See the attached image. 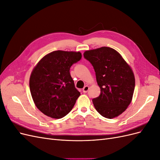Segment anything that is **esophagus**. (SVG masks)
<instances>
[{"label":"esophagus","instance_id":"esophagus-1","mask_svg":"<svg viewBox=\"0 0 160 160\" xmlns=\"http://www.w3.org/2000/svg\"><path fill=\"white\" fill-rule=\"evenodd\" d=\"M89 86L88 85H85L84 88H83V93H87V92L88 91V90H89Z\"/></svg>","mask_w":160,"mask_h":160}]
</instances>
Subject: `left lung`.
Instances as JSON below:
<instances>
[{"instance_id":"8db88e82","label":"left lung","mask_w":160,"mask_h":160,"mask_svg":"<svg viewBox=\"0 0 160 160\" xmlns=\"http://www.w3.org/2000/svg\"><path fill=\"white\" fill-rule=\"evenodd\" d=\"M83 56L93 65L101 89L99 96L92 100L95 109L105 118L118 117L132 100L135 77L132 68L110 47L86 51Z\"/></svg>"}]
</instances>
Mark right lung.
Masks as SVG:
<instances>
[{"mask_svg": "<svg viewBox=\"0 0 160 160\" xmlns=\"http://www.w3.org/2000/svg\"><path fill=\"white\" fill-rule=\"evenodd\" d=\"M81 53L55 51L43 57L33 69L29 80L32 98L42 113L54 119L68 114L80 95L70 75V68Z\"/></svg>", "mask_w": 160, "mask_h": 160, "instance_id": "obj_1", "label": "right lung"}]
</instances>
